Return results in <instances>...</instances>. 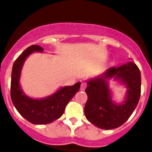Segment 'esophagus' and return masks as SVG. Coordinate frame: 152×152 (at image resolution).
Segmentation results:
<instances>
[{
	"label": "esophagus",
	"instance_id": "1",
	"mask_svg": "<svg viewBox=\"0 0 152 152\" xmlns=\"http://www.w3.org/2000/svg\"><path fill=\"white\" fill-rule=\"evenodd\" d=\"M86 87H87V83L86 82L81 83V86H80V89H81V90H85Z\"/></svg>",
	"mask_w": 152,
	"mask_h": 152
}]
</instances>
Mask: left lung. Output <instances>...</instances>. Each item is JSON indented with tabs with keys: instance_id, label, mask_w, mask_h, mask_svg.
Listing matches in <instances>:
<instances>
[{
	"instance_id": "1",
	"label": "left lung",
	"mask_w": 152,
	"mask_h": 152,
	"mask_svg": "<svg viewBox=\"0 0 152 152\" xmlns=\"http://www.w3.org/2000/svg\"><path fill=\"white\" fill-rule=\"evenodd\" d=\"M121 79L128 88L126 100L121 105L111 101L106 79ZM88 96L85 106L87 120L102 129H112L125 123L136 108L141 94L140 70L134 63L112 66L102 76L88 81Z\"/></svg>"
}]
</instances>
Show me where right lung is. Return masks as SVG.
<instances>
[{
	"label": "right lung",
	"mask_w": 152,
	"mask_h": 152,
	"mask_svg": "<svg viewBox=\"0 0 152 152\" xmlns=\"http://www.w3.org/2000/svg\"><path fill=\"white\" fill-rule=\"evenodd\" d=\"M44 49L32 45L27 48L15 60L11 74L10 97L15 108L22 116L31 124H50L62 116L67 105L76 93L79 91L80 82L72 86H65L46 99H33L25 95L19 86L22 66L26 58L34 51L42 52Z\"/></svg>",
	"instance_id": "obj_1"
}]
</instances>
